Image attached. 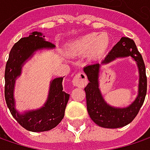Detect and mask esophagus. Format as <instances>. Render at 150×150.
<instances>
[{
  "label": "esophagus",
  "instance_id": "34e87169",
  "mask_svg": "<svg viewBox=\"0 0 150 150\" xmlns=\"http://www.w3.org/2000/svg\"><path fill=\"white\" fill-rule=\"evenodd\" d=\"M73 85L75 87H79V88H83L87 85L88 83V78L87 75H85L82 72L78 73L77 75H75L74 77L73 81H72Z\"/></svg>",
  "mask_w": 150,
  "mask_h": 150
}]
</instances>
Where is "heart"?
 <instances>
[{"label":"heart","instance_id":"heart-1","mask_svg":"<svg viewBox=\"0 0 150 150\" xmlns=\"http://www.w3.org/2000/svg\"><path fill=\"white\" fill-rule=\"evenodd\" d=\"M110 45V40L107 34L89 33L81 35L67 46V52L71 56H81L88 54L91 61L103 57Z\"/></svg>","mask_w":150,"mask_h":150}]
</instances>
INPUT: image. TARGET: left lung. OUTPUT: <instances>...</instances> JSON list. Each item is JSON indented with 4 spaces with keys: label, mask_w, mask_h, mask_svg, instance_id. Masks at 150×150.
Wrapping results in <instances>:
<instances>
[{
    "label": "left lung",
    "mask_w": 150,
    "mask_h": 150,
    "mask_svg": "<svg viewBox=\"0 0 150 150\" xmlns=\"http://www.w3.org/2000/svg\"><path fill=\"white\" fill-rule=\"evenodd\" d=\"M128 56H130L137 64L139 72L138 94L133 103L129 106L124 108L113 107L105 103L99 88L100 68L118 58ZM83 71L89 81L84 90L88 113L92 121L98 126L106 129H118L130 123L143 104L147 93L145 64L135 42L128 37H122L101 63L88 65L83 68Z\"/></svg>",
    "instance_id": "left-lung-1"
}]
</instances>
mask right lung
I'll list each match as a JSON object with an SVG mask.
<instances>
[{
    "label": "right lung",
    "mask_w": 150,
    "mask_h": 150,
    "mask_svg": "<svg viewBox=\"0 0 150 150\" xmlns=\"http://www.w3.org/2000/svg\"><path fill=\"white\" fill-rule=\"evenodd\" d=\"M41 32L35 31L28 37L21 38L13 46L5 69V100L13 117L28 131L43 132L55 128L64 117L69 95L63 91V77L50 81L48 96L43 106L37 109L19 112L15 108L14 96L15 81L21 75L22 67L35 52L54 49L55 46L47 42Z\"/></svg>",
    "instance_id": "right-lung-1"
}]
</instances>
